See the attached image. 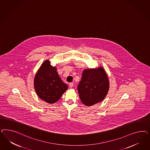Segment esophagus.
<instances>
[{"label": "esophagus", "instance_id": "obj_1", "mask_svg": "<svg viewBox=\"0 0 150 150\" xmlns=\"http://www.w3.org/2000/svg\"><path fill=\"white\" fill-rule=\"evenodd\" d=\"M73 86H74V83H73V82H70V83H69V86H70V87L72 88Z\"/></svg>", "mask_w": 150, "mask_h": 150}]
</instances>
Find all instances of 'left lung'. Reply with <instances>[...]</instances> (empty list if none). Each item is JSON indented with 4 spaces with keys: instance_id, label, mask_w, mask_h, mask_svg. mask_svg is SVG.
I'll use <instances>...</instances> for the list:
<instances>
[{
    "instance_id": "8db88e82",
    "label": "left lung",
    "mask_w": 150,
    "mask_h": 150,
    "mask_svg": "<svg viewBox=\"0 0 150 150\" xmlns=\"http://www.w3.org/2000/svg\"><path fill=\"white\" fill-rule=\"evenodd\" d=\"M109 90V81L105 70L100 68L85 69L77 86L82 102L87 106L102 101Z\"/></svg>"
}]
</instances>
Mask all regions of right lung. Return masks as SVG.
Listing matches in <instances>:
<instances>
[{
  "label": "right lung",
  "mask_w": 150,
  "mask_h": 150,
  "mask_svg": "<svg viewBox=\"0 0 150 150\" xmlns=\"http://www.w3.org/2000/svg\"><path fill=\"white\" fill-rule=\"evenodd\" d=\"M34 86L40 98L49 103L58 101L68 88V85L60 79L56 68L48 60L42 64L37 71Z\"/></svg>",
  "instance_id": "1"
}]
</instances>
